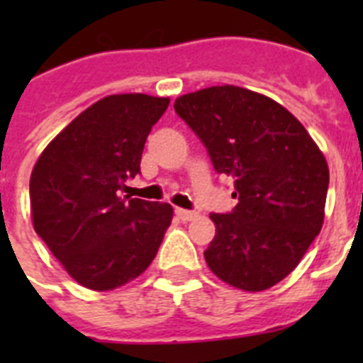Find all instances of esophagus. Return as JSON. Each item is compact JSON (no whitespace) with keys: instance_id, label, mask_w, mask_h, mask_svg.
Instances as JSON below:
<instances>
[{"instance_id":"1","label":"esophagus","mask_w":363,"mask_h":363,"mask_svg":"<svg viewBox=\"0 0 363 363\" xmlns=\"http://www.w3.org/2000/svg\"><path fill=\"white\" fill-rule=\"evenodd\" d=\"M174 213H176V216H178V220H182V221H191V220H194V218H196V213H194V211L176 209Z\"/></svg>"}]
</instances>
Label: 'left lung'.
Returning <instances> with one entry per match:
<instances>
[{"label":"left lung","mask_w":363,"mask_h":363,"mask_svg":"<svg viewBox=\"0 0 363 363\" xmlns=\"http://www.w3.org/2000/svg\"><path fill=\"white\" fill-rule=\"evenodd\" d=\"M174 111L205 145L218 174L234 179L236 207L211 213L205 262L225 284L264 291L303 258L323 223L329 167L287 108L242 86L179 96Z\"/></svg>","instance_id":"obj_1"}]
</instances>
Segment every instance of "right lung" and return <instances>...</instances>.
<instances>
[{
	"label": "right lung",
	"instance_id": "1",
	"mask_svg": "<svg viewBox=\"0 0 363 363\" xmlns=\"http://www.w3.org/2000/svg\"><path fill=\"white\" fill-rule=\"evenodd\" d=\"M169 98L114 94L74 118L41 152L30 174L34 230L74 280L111 291L150 265L172 207L120 198L140 174L152 125Z\"/></svg>",
	"mask_w": 363,
	"mask_h": 363
}]
</instances>
